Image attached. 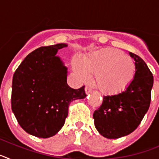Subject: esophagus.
Returning <instances> with one entry per match:
<instances>
[{
	"instance_id": "esophagus-1",
	"label": "esophagus",
	"mask_w": 159,
	"mask_h": 159,
	"mask_svg": "<svg viewBox=\"0 0 159 159\" xmlns=\"http://www.w3.org/2000/svg\"><path fill=\"white\" fill-rule=\"evenodd\" d=\"M85 92H86L87 94H89L92 92V88L89 86L85 87Z\"/></svg>"
}]
</instances>
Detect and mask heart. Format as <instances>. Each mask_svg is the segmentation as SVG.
I'll return each mask as SVG.
<instances>
[{
    "label": "heart",
    "instance_id": "heart-1",
    "mask_svg": "<svg viewBox=\"0 0 159 159\" xmlns=\"http://www.w3.org/2000/svg\"><path fill=\"white\" fill-rule=\"evenodd\" d=\"M74 68L83 79H88L90 73H95L96 87L109 95L124 91L135 74L133 59L123 52L111 48L89 53L84 57L83 63H75Z\"/></svg>",
    "mask_w": 159,
    "mask_h": 159
}]
</instances>
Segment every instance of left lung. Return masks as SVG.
Segmentation results:
<instances>
[{
  "label": "left lung",
  "mask_w": 159,
  "mask_h": 159,
  "mask_svg": "<svg viewBox=\"0 0 159 159\" xmlns=\"http://www.w3.org/2000/svg\"><path fill=\"white\" fill-rule=\"evenodd\" d=\"M135 61L134 80L124 92L103 96L102 105L93 114L97 130L107 139H119L134 131L150 107L152 72L144 60L130 52Z\"/></svg>",
  "instance_id": "obj_1"
}]
</instances>
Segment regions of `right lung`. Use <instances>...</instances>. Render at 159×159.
<instances>
[{"instance_id": "obj_1", "label": "right lung", "mask_w": 159, "mask_h": 159, "mask_svg": "<svg viewBox=\"0 0 159 159\" xmlns=\"http://www.w3.org/2000/svg\"><path fill=\"white\" fill-rule=\"evenodd\" d=\"M65 43L40 47L25 57L12 77L11 104L20 126L38 138L52 137L62 128L71 102L87 96L84 86L67 84V67L56 57Z\"/></svg>"}]
</instances>
